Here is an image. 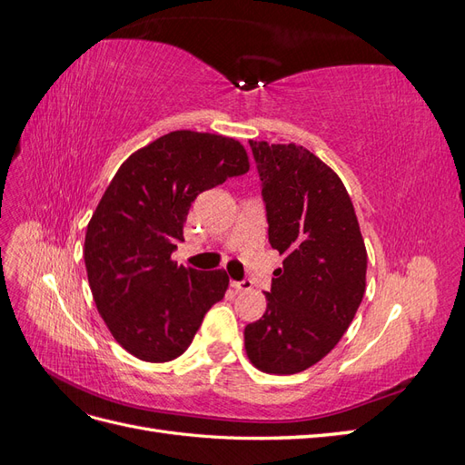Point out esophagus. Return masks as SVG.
I'll return each instance as SVG.
<instances>
[{
	"mask_svg": "<svg viewBox=\"0 0 465 465\" xmlns=\"http://www.w3.org/2000/svg\"><path fill=\"white\" fill-rule=\"evenodd\" d=\"M231 285H232L236 291H250L252 287H254V283H252L250 279H242V281H231Z\"/></svg>",
	"mask_w": 465,
	"mask_h": 465,
	"instance_id": "1",
	"label": "esophagus"
}]
</instances>
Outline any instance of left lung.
Here are the masks:
<instances>
[{
  "instance_id": "8db88e82",
  "label": "left lung",
  "mask_w": 465,
  "mask_h": 465,
  "mask_svg": "<svg viewBox=\"0 0 465 465\" xmlns=\"http://www.w3.org/2000/svg\"><path fill=\"white\" fill-rule=\"evenodd\" d=\"M270 244L283 256L267 308L244 330L250 362L267 374H297L341 340L367 287L355 207L341 178L301 145L252 142Z\"/></svg>"
}]
</instances>
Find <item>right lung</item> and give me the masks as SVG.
<instances>
[{
  "label": "right lung",
  "mask_w": 465,
  "mask_h": 465,
  "mask_svg": "<svg viewBox=\"0 0 465 465\" xmlns=\"http://www.w3.org/2000/svg\"><path fill=\"white\" fill-rule=\"evenodd\" d=\"M248 168L236 139L180 130L130 154L112 178L89 221L85 267L98 314L134 357H180L224 297L227 272H198L171 256L192 202Z\"/></svg>",
  "instance_id": "obj_1"
}]
</instances>
